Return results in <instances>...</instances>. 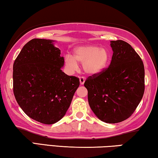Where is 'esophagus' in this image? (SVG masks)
Listing matches in <instances>:
<instances>
[{
  "instance_id": "1",
  "label": "esophagus",
  "mask_w": 158,
  "mask_h": 158,
  "mask_svg": "<svg viewBox=\"0 0 158 158\" xmlns=\"http://www.w3.org/2000/svg\"><path fill=\"white\" fill-rule=\"evenodd\" d=\"M79 82H80V85H83L85 82V79L84 77H80L79 78Z\"/></svg>"
}]
</instances>
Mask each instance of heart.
I'll list each match as a JSON object with an SVG mask.
<instances>
[{"label":"heart","mask_w":158,"mask_h":158,"mask_svg":"<svg viewBox=\"0 0 158 158\" xmlns=\"http://www.w3.org/2000/svg\"><path fill=\"white\" fill-rule=\"evenodd\" d=\"M109 60V52L106 49L89 44L75 48L72 56H65L64 64L69 72L76 71L79 68L78 63L82 64L84 72L86 74L95 76L105 69Z\"/></svg>","instance_id":"1"}]
</instances>
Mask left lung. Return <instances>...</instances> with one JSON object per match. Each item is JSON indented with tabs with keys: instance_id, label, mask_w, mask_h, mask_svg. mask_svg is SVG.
Wrapping results in <instances>:
<instances>
[{
	"instance_id": "obj_1",
	"label": "left lung",
	"mask_w": 158,
	"mask_h": 158,
	"mask_svg": "<svg viewBox=\"0 0 158 158\" xmlns=\"http://www.w3.org/2000/svg\"><path fill=\"white\" fill-rule=\"evenodd\" d=\"M109 67L84 83L88 102L94 114L107 123L128 118L142 99L145 90L143 61L132 47L123 40H112Z\"/></svg>"
}]
</instances>
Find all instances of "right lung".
<instances>
[{"mask_svg": "<svg viewBox=\"0 0 158 158\" xmlns=\"http://www.w3.org/2000/svg\"><path fill=\"white\" fill-rule=\"evenodd\" d=\"M55 42L31 40L13 64V93L18 105L32 119L49 125L64 116L79 86L77 77L62 72L64 60Z\"/></svg>", "mask_w": 158, "mask_h": 158, "instance_id": "obj_1", "label": "right lung"}]
</instances>
